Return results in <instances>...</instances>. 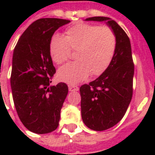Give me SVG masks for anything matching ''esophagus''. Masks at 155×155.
I'll return each instance as SVG.
<instances>
[{
	"label": "esophagus",
	"instance_id": "obj_1",
	"mask_svg": "<svg viewBox=\"0 0 155 155\" xmlns=\"http://www.w3.org/2000/svg\"><path fill=\"white\" fill-rule=\"evenodd\" d=\"M69 91H79V88L75 85H72V84H70L69 85Z\"/></svg>",
	"mask_w": 155,
	"mask_h": 155
}]
</instances>
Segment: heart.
<instances>
[{
  "label": "heart",
  "instance_id": "1",
  "mask_svg": "<svg viewBox=\"0 0 155 155\" xmlns=\"http://www.w3.org/2000/svg\"><path fill=\"white\" fill-rule=\"evenodd\" d=\"M116 45V36L110 27L80 23L66 29L64 36L52 35L49 53L55 64H61L69 59L71 51H75L77 61L62 66L57 77L62 82L77 84L89 74H103L114 59Z\"/></svg>",
  "mask_w": 155,
  "mask_h": 155
}]
</instances>
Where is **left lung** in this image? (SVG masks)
I'll list each match as a JSON object with an SVG mask.
<instances>
[{
    "mask_svg": "<svg viewBox=\"0 0 155 155\" xmlns=\"http://www.w3.org/2000/svg\"><path fill=\"white\" fill-rule=\"evenodd\" d=\"M85 21H105L116 36V51L110 66L96 80L80 88L83 122L91 130L103 131L119 123L129 107L134 64L130 38L116 22L104 16Z\"/></svg>",
    "mask_w": 155,
    "mask_h": 155,
    "instance_id": "left-lung-1",
    "label": "left lung"
}]
</instances>
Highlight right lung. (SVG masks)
I'll return each instance as SVG.
<instances>
[{"label": "right lung", "instance_id": "right-lung-1", "mask_svg": "<svg viewBox=\"0 0 155 155\" xmlns=\"http://www.w3.org/2000/svg\"><path fill=\"white\" fill-rule=\"evenodd\" d=\"M69 22L64 19H39L24 31L14 49L12 97L20 120L33 133H51L59 125L68 86L62 82L50 86L55 68L49 43L54 31Z\"/></svg>", "mask_w": 155, "mask_h": 155}]
</instances>
